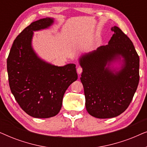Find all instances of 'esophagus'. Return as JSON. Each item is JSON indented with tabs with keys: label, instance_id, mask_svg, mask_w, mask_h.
<instances>
[{
	"label": "esophagus",
	"instance_id": "1",
	"mask_svg": "<svg viewBox=\"0 0 147 147\" xmlns=\"http://www.w3.org/2000/svg\"><path fill=\"white\" fill-rule=\"evenodd\" d=\"M82 71H83V68L81 67H78L77 68V72L78 74H81L82 73Z\"/></svg>",
	"mask_w": 147,
	"mask_h": 147
}]
</instances>
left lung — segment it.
Wrapping results in <instances>:
<instances>
[{
  "mask_svg": "<svg viewBox=\"0 0 147 147\" xmlns=\"http://www.w3.org/2000/svg\"><path fill=\"white\" fill-rule=\"evenodd\" d=\"M106 45L80 58L83 68L86 110L98 118L116 117L127 109L139 82V56L128 36L118 27ZM121 55L124 65L114 73L105 67Z\"/></svg>",
  "mask_w": 147,
  "mask_h": 147,
  "instance_id": "1",
  "label": "left lung"
}]
</instances>
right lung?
Segmentation results:
<instances>
[{
  "instance_id": "1",
  "label": "right lung",
  "mask_w": 147,
  "mask_h": 147,
  "mask_svg": "<svg viewBox=\"0 0 147 147\" xmlns=\"http://www.w3.org/2000/svg\"><path fill=\"white\" fill-rule=\"evenodd\" d=\"M53 23V19L45 18L30 24L15 39L7 58L12 94L20 107L34 118L57 115L66 90L78 79L75 64L51 65L39 59L31 47L33 31Z\"/></svg>"
}]
</instances>
